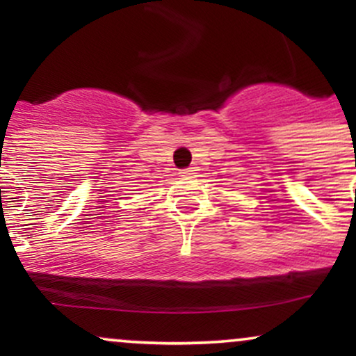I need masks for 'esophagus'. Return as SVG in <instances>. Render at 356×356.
I'll use <instances>...</instances> for the list:
<instances>
[{"mask_svg":"<svg viewBox=\"0 0 356 356\" xmlns=\"http://www.w3.org/2000/svg\"><path fill=\"white\" fill-rule=\"evenodd\" d=\"M195 170H197V167L191 165V167H187V169H182L181 174H184V175H194Z\"/></svg>","mask_w":356,"mask_h":356,"instance_id":"1","label":"esophagus"}]
</instances>
